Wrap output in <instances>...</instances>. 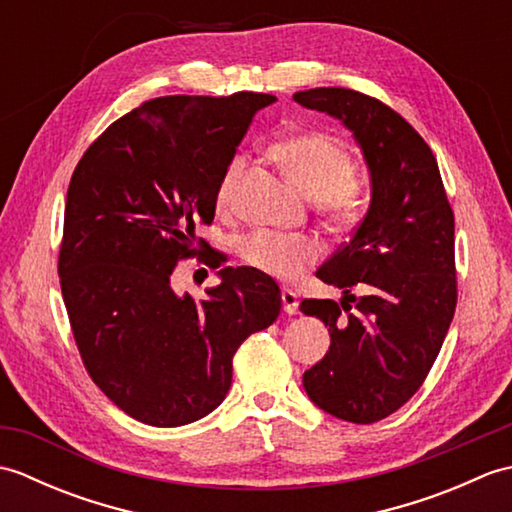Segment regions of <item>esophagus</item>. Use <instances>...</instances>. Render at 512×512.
<instances>
[{
	"label": "esophagus",
	"instance_id": "1",
	"mask_svg": "<svg viewBox=\"0 0 512 512\" xmlns=\"http://www.w3.org/2000/svg\"><path fill=\"white\" fill-rule=\"evenodd\" d=\"M281 303H284L286 314H297L299 312V297H297L295 290H290V288L281 290Z\"/></svg>",
	"mask_w": 512,
	"mask_h": 512
}]
</instances>
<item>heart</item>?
I'll return each instance as SVG.
<instances>
[{
    "mask_svg": "<svg viewBox=\"0 0 512 512\" xmlns=\"http://www.w3.org/2000/svg\"><path fill=\"white\" fill-rule=\"evenodd\" d=\"M273 156L288 176L317 198L323 215L336 222H350L361 211L363 189L354 176V162L339 140L321 132H297L279 138ZM246 162L235 156L228 162L215 191L220 209H231L237 182ZM239 255L248 266L266 275L292 279L301 275L321 255V244L308 235H290L277 231H255L239 242Z\"/></svg>",
    "mask_w": 512,
    "mask_h": 512,
    "instance_id": "1",
    "label": "heart"
}]
</instances>
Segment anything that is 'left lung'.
<instances>
[{
  "instance_id": "8db88e82",
  "label": "left lung",
  "mask_w": 512,
  "mask_h": 512,
  "mask_svg": "<svg viewBox=\"0 0 512 512\" xmlns=\"http://www.w3.org/2000/svg\"><path fill=\"white\" fill-rule=\"evenodd\" d=\"M292 99L350 129L372 180L363 222L317 270L343 288L341 301L299 306L330 332L328 354L303 374L310 400L334 418L372 424L416 394L449 332L458 303L453 211L436 156L391 107L345 88Z\"/></svg>"
}]
</instances>
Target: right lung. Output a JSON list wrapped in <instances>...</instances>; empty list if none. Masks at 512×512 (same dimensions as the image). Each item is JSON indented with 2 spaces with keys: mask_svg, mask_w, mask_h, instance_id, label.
<instances>
[{
  "mask_svg": "<svg viewBox=\"0 0 512 512\" xmlns=\"http://www.w3.org/2000/svg\"><path fill=\"white\" fill-rule=\"evenodd\" d=\"M273 94L160 96L118 118L76 165L59 250L61 292L83 365L127 416L180 427L224 400L233 356L279 317L281 292L257 268L226 266L195 301L173 268L224 255L198 237L255 112Z\"/></svg>",
  "mask_w": 512,
  "mask_h": 512,
  "instance_id": "obj_1",
  "label": "right lung"
}]
</instances>
